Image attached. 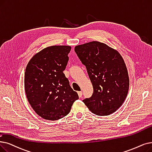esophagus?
<instances>
[{
    "mask_svg": "<svg viewBox=\"0 0 152 152\" xmlns=\"http://www.w3.org/2000/svg\"><path fill=\"white\" fill-rule=\"evenodd\" d=\"M77 94H78V96L80 97H82V95H83V92L81 91H78L77 92Z\"/></svg>",
    "mask_w": 152,
    "mask_h": 152,
    "instance_id": "34e87169",
    "label": "esophagus"
}]
</instances>
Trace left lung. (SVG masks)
Instances as JSON below:
<instances>
[{
  "label": "left lung",
  "instance_id": "obj_1",
  "mask_svg": "<svg viewBox=\"0 0 152 152\" xmlns=\"http://www.w3.org/2000/svg\"><path fill=\"white\" fill-rule=\"evenodd\" d=\"M75 51L86 67L94 89L92 96L83 102L96 115L113 114L124 103L129 88L128 71L122 56L97 41L77 45Z\"/></svg>",
  "mask_w": 152,
  "mask_h": 152
}]
</instances>
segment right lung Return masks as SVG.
Masks as SVG:
<instances>
[{
    "label": "right lung",
    "mask_w": 152,
    "mask_h": 152,
    "mask_svg": "<svg viewBox=\"0 0 152 152\" xmlns=\"http://www.w3.org/2000/svg\"><path fill=\"white\" fill-rule=\"evenodd\" d=\"M71 49L66 45L45 48L33 56L26 67V96L32 109L44 119L56 121L64 117L79 99L63 73Z\"/></svg>",
    "instance_id": "right-lung-1"
}]
</instances>
